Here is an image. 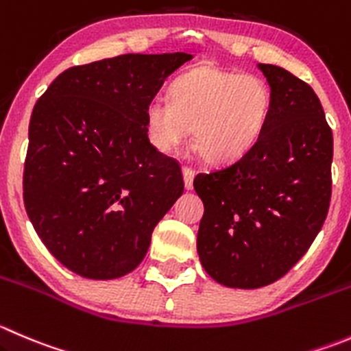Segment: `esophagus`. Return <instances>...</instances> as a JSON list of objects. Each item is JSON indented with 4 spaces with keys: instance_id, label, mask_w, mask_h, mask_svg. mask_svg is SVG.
<instances>
[{
    "instance_id": "esophagus-1",
    "label": "esophagus",
    "mask_w": 351,
    "mask_h": 351,
    "mask_svg": "<svg viewBox=\"0 0 351 351\" xmlns=\"http://www.w3.org/2000/svg\"><path fill=\"white\" fill-rule=\"evenodd\" d=\"M183 183H185V189L186 190H192L193 189V176H195V171L190 168H183Z\"/></svg>"
}]
</instances>
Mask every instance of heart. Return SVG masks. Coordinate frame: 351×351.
Listing matches in <instances>:
<instances>
[{
  "label": "heart",
  "instance_id": "obj_1",
  "mask_svg": "<svg viewBox=\"0 0 351 351\" xmlns=\"http://www.w3.org/2000/svg\"><path fill=\"white\" fill-rule=\"evenodd\" d=\"M273 110V93L258 75L199 66L175 78L169 99L152 97L144 111L145 134L159 152L185 144L207 162L243 158L261 138Z\"/></svg>",
  "mask_w": 351,
  "mask_h": 351
}]
</instances>
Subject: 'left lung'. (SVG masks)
I'll use <instances>...</instances> for the list:
<instances>
[{
	"instance_id": "left-lung-1",
	"label": "left lung",
	"mask_w": 351,
	"mask_h": 351,
	"mask_svg": "<svg viewBox=\"0 0 351 351\" xmlns=\"http://www.w3.org/2000/svg\"><path fill=\"white\" fill-rule=\"evenodd\" d=\"M273 93L257 144L231 165L200 173L197 252L228 288L274 283L300 261L328 216L332 132L312 87L276 64H257Z\"/></svg>"
}]
</instances>
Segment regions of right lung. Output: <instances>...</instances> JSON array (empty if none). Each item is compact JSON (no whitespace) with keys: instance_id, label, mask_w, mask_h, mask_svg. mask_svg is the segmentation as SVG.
<instances>
[{"instance_id":"1","label":"right lung","mask_w":351,"mask_h":351,"mask_svg":"<svg viewBox=\"0 0 351 351\" xmlns=\"http://www.w3.org/2000/svg\"><path fill=\"white\" fill-rule=\"evenodd\" d=\"M192 58L128 53L68 68L34 106L23 202L71 273L114 280L134 271L183 193L178 162L149 142L144 111Z\"/></svg>"}]
</instances>
